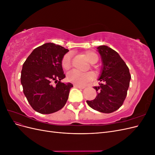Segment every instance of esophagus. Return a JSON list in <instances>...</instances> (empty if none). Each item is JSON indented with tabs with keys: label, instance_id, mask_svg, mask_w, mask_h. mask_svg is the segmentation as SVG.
<instances>
[{
	"label": "esophagus",
	"instance_id": "esophagus-1",
	"mask_svg": "<svg viewBox=\"0 0 155 155\" xmlns=\"http://www.w3.org/2000/svg\"><path fill=\"white\" fill-rule=\"evenodd\" d=\"M74 87H76V88H81V89H83V88H85V87H84V86H81V85H74Z\"/></svg>",
	"mask_w": 155,
	"mask_h": 155
}]
</instances>
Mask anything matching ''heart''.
<instances>
[{
  "mask_svg": "<svg viewBox=\"0 0 155 155\" xmlns=\"http://www.w3.org/2000/svg\"><path fill=\"white\" fill-rule=\"evenodd\" d=\"M85 55L91 63H95L97 61V55L93 51H85ZM61 66L64 70H69L72 67V54L68 52L65 54L61 59ZM95 76L92 72L82 73L72 70L69 72L67 75V79L76 85H84L89 81L93 80Z\"/></svg>",
  "mask_w": 155,
  "mask_h": 155,
  "instance_id": "1",
  "label": "heart"
}]
</instances>
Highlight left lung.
Wrapping results in <instances>:
<instances>
[{"instance_id":"8db88e82","label":"left lung","mask_w":155,"mask_h":155,"mask_svg":"<svg viewBox=\"0 0 155 155\" xmlns=\"http://www.w3.org/2000/svg\"><path fill=\"white\" fill-rule=\"evenodd\" d=\"M97 49L103 62L100 86L94 87L98 92L96 97L87 103L96 110L111 113L123 105L131 77L129 68L115 50L105 45Z\"/></svg>"}]
</instances>
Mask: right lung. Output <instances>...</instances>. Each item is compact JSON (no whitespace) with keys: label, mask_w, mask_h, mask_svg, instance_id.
Wrapping results in <instances>:
<instances>
[{"label":"right lung","mask_w":155,"mask_h":155,"mask_svg":"<svg viewBox=\"0 0 155 155\" xmlns=\"http://www.w3.org/2000/svg\"><path fill=\"white\" fill-rule=\"evenodd\" d=\"M68 51L60 45L45 43L33 50L23 64L21 76L23 92L37 112L51 114L66 104L73 87L70 83L61 82L65 78L61 59Z\"/></svg>","instance_id":"add662e5"}]
</instances>
